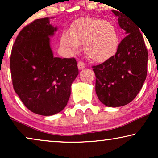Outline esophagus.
Listing matches in <instances>:
<instances>
[{
  "label": "esophagus",
  "mask_w": 158,
  "mask_h": 158,
  "mask_svg": "<svg viewBox=\"0 0 158 158\" xmlns=\"http://www.w3.org/2000/svg\"><path fill=\"white\" fill-rule=\"evenodd\" d=\"M77 67H78V68L80 69V70H82V69L85 68V64H84V62L80 61V62H77Z\"/></svg>",
  "instance_id": "1"
}]
</instances>
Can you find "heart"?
<instances>
[{
  "label": "heart",
  "instance_id": "b5f03b06",
  "mask_svg": "<svg viewBox=\"0 0 158 158\" xmlns=\"http://www.w3.org/2000/svg\"><path fill=\"white\" fill-rule=\"evenodd\" d=\"M61 42L73 53L78 50L80 44H84L85 54L90 60L103 62L116 52L118 37L111 23L103 19L85 17L75 21L70 31L62 33Z\"/></svg>",
  "mask_w": 158,
  "mask_h": 158
}]
</instances>
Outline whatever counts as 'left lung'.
Here are the masks:
<instances>
[{
	"label": "left lung",
	"instance_id": "obj_1",
	"mask_svg": "<svg viewBox=\"0 0 158 158\" xmlns=\"http://www.w3.org/2000/svg\"><path fill=\"white\" fill-rule=\"evenodd\" d=\"M112 12L127 35L115 55L92 68L99 100L106 106L118 107L130 103L141 90L148 73V53L139 27L120 10Z\"/></svg>",
	"mask_w": 158,
	"mask_h": 158
}]
</instances>
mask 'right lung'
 <instances>
[{"mask_svg":"<svg viewBox=\"0 0 158 158\" xmlns=\"http://www.w3.org/2000/svg\"><path fill=\"white\" fill-rule=\"evenodd\" d=\"M49 18L34 20L23 28L10 57L12 83L25 106L34 114L51 116L66 106L71 84L78 75L74 57H55L49 36L57 31Z\"/></svg>","mask_w":158,"mask_h":158,"instance_id":"add662e5","label":"right lung"}]
</instances>
